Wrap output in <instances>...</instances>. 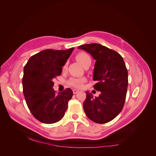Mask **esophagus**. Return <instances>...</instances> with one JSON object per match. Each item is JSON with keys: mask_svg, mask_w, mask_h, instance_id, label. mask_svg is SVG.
Here are the masks:
<instances>
[{"mask_svg": "<svg viewBox=\"0 0 156 156\" xmlns=\"http://www.w3.org/2000/svg\"><path fill=\"white\" fill-rule=\"evenodd\" d=\"M78 92H79L78 90H76V89H73V93L74 94H76Z\"/></svg>", "mask_w": 156, "mask_h": 156, "instance_id": "esophagus-1", "label": "esophagus"}]
</instances>
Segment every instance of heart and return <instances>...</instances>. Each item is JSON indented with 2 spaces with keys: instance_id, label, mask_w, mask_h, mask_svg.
I'll list each match as a JSON object with an SVG mask.
<instances>
[{
  "instance_id": "obj_1",
  "label": "heart",
  "mask_w": 156,
  "mask_h": 156,
  "mask_svg": "<svg viewBox=\"0 0 156 156\" xmlns=\"http://www.w3.org/2000/svg\"><path fill=\"white\" fill-rule=\"evenodd\" d=\"M75 58L78 61V62L81 64L84 67V66H86L88 64L91 63V58L90 55L84 51H81L75 56ZM67 66V64H66L64 66V68H66ZM85 81V78L84 77H79V78H75L72 77L71 78L69 81L68 84L69 85L72 86L75 88H80L81 87L83 83Z\"/></svg>"
}]
</instances>
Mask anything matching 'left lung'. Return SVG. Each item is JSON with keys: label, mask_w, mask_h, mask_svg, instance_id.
<instances>
[{"label": "left lung", "mask_w": 156, "mask_h": 156, "mask_svg": "<svg viewBox=\"0 0 156 156\" xmlns=\"http://www.w3.org/2000/svg\"><path fill=\"white\" fill-rule=\"evenodd\" d=\"M96 60L93 79L97 83L94 88L101 94L94 98L87 91L83 103L84 111L89 119L105 124L119 115L126 101L128 74L122 56L116 51L99 44L80 45Z\"/></svg>", "instance_id": "obj_1"}]
</instances>
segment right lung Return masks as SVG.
Masks as SVG:
<instances>
[{"label": "right lung", "instance_id": "obj_1", "mask_svg": "<svg viewBox=\"0 0 156 156\" xmlns=\"http://www.w3.org/2000/svg\"><path fill=\"white\" fill-rule=\"evenodd\" d=\"M73 49L41 51L32 56L25 66L23 94L32 115L42 123L53 124L62 119L73 96L70 88L56 94L53 81L61 75Z\"/></svg>", "mask_w": 156, "mask_h": 156}]
</instances>
